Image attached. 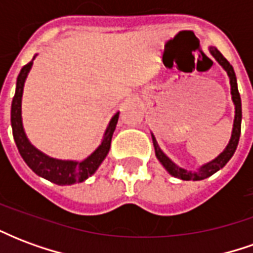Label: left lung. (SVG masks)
Listing matches in <instances>:
<instances>
[{
  "label": "left lung",
  "mask_w": 253,
  "mask_h": 253,
  "mask_svg": "<svg viewBox=\"0 0 253 253\" xmlns=\"http://www.w3.org/2000/svg\"><path fill=\"white\" fill-rule=\"evenodd\" d=\"M209 51L211 54L214 59L217 61L221 66L223 67V70L228 73L229 80H230V93H232V100H233L234 104V122H233V130H232V137H230V141H229L228 146L225 148L222 153L219 154L218 157H215L214 160H211L210 163L202 165L201 168L195 172H191V170H187L184 168H180L172 161V160L167 156V154L160 149L159 143L156 141V138L152 134V139H153L154 150H156V157L159 159V161L163 164L165 169L169 172V175L175 176L177 179H181V180H203L209 176L214 175L215 172L223 168L229 160L232 159V156L236 152L237 149V145H239L240 134H241V97H240L239 89H237V80H236V74H234L233 66L226 61V58L223 57L221 52L218 51L215 47H209Z\"/></svg>",
  "instance_id": "1"
}]
</instances>
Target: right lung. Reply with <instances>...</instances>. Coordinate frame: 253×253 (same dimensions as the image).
<instances>
[{
	"mask_svg": "<svg viewBox=\"0 0 253 253\" xmlns=\"http://www.w3.org/2000/svg\"><path fill=\"white\" fill-rule=\"evenodd\" d=\"M34 59L21 69L17 77V83H16V93L12 100L10 123H12V131H13L16 146L19 149V153L21 154L25 164L28 165L36 175H39L43 179L55 183L58 186H70L74 183H81L86 180L89 176L93 175L110 152L111 139H112V134L115 131L116 123L119 119V112H116L108 123L99 148L85 160L72 161V160H58L48 157L47 154L38 150L28 141L24 127H23V119H21V97H23V90H24V83L32 67Z\"/></svg>",
	"mask_w": 253,
	"mask_h": 253,
	"instance_id": "1",
	"label": "right lung"
}]
</instances>
